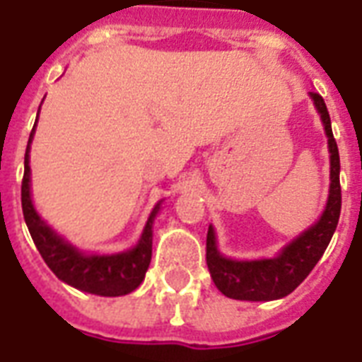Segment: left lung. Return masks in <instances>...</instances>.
Masks as SVG:
<instances>
[{"label":"left lung","mask_w":362,"mask_h":362,"mask_svg":"<svg viewBox=\"0 0 362 362\" xmlns=\"http://www.w3.org/2000/svg\"><path fill=\"white\" fill-rule=\"evenodd\" d=\"M315 102L317 112L321 114L325 132L328 136L330 151V192L321 218L315 224L300 233L292 243H288L279 256L264 258V260H231L220 255L216 247V235L212 226L206 233V266L211 272L216 288L224 296L233 300L248 302H269L291 294L302 283L315 264L321 260L328 243L334 235L336 226L341 211V187H340V153L336 146L330 115L327 104L319 93H310Z\"/></svg>","instance_id":"8db88e82"}]
</instances>
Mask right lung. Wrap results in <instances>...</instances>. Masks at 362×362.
<instances>
[{
  "label": "right lung",
  "instance_id": "right-lung-1",
  "mask_svg": "<svg viewBox=\"0 0 362 362\" xmlns=\"http://www.w3.org/2000/svg\"><path fill=\"white\" fill-rule=\"evenodd\" d=\"M34 131L35 125L30 132L26 156H24V178H22L21 195L24 220L41 258L60 281L83 292L96 294V296H123L138 288L150 267L151 237H153L151 224L161 203H157L151 216L148 218L144 233L134 248L119 252V255H83L81 250H77L62 237L57 235L34 209V203L30 197V156H28Z\"/></svg>",
  "mask_w": 362,
  "mask_h": 362
}]
</instances>
